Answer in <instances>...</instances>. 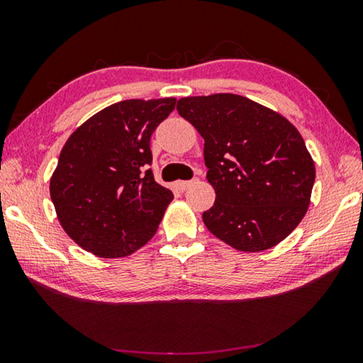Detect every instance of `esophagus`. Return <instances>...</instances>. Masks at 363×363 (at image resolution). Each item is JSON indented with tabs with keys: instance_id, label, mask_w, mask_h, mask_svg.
<instances>
[{
	"instance_id": "1",
	"label": "esophagus",
	"mask_w": 363,
	"mask_h": 363,
	"mask_svg": "<svg viewBox=\"0 0 363 363\" xmlns=\"http://www.w3.org/2000/svg\"><path fill=\"white\" fill-rule=\"evenodd\" d=\"M195 181H199V179H192V181H177V182H176V189L186 190V189H189L190 186H192V184H194Z\"/></svg>"
}]
</instances>
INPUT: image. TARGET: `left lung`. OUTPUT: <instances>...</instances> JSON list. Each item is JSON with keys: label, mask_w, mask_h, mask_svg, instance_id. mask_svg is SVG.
<instances>
[{"label": "left lung", "mask_w": 363, "mask_h": 363, "mask_svg": "<svg viewBox=\"0 0 363 363\" xmlns=\"http://www.w3.org/2000/svg\"><path fill=\"white\" fill-rule=\"evenodd\" d=\"M177 112L205 139L216 201L203 213L213 235L240 251L272 248L309 206L314 162L290 121L237 94L182 97Z\"/></svg>", "instance_id": "left-lung-1"}]
</instances>
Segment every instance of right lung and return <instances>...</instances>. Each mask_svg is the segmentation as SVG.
I'll list each match as a JSON object with an SVG mask.
<instances>
[{
	"instance_id": "add662e5",
	"label": "right lung",
	"mask_w": 363,
	"mask_h": 363,
	"mask_svg": "<svg viewBox=\"0 0 363 363\" xmlns=\"http://www.w3.org/2000/svg\"><path fill=\"white\" fill-rule=\"evenodd\" d=\"M174 106V97L116 102L67 139L49 192L83 250L123 257L155 235L174 195L153 177L150 138Z\"/></svg>"
}]
</instances>
